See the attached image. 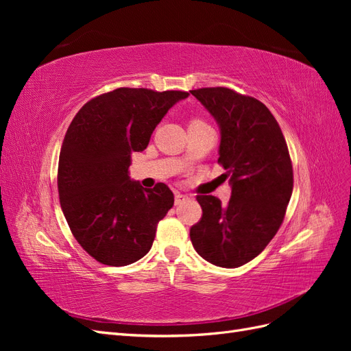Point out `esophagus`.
Wrapping results in <instances>:
<instances>
[{
	"label": "esophagus",
	"instance_id": "esophagus-1",
	"mask_svg": "<svg viewBox=\"0 0 351 351\" xmlns=\"http://www.w3.org/2000/svg\"><path fill=\"white\" fill-rule=\"evenodd\" d=\"M189 197L186 195H182V193H176V199H174V204L176 205H182L184 204V202L187 200Z\"/></svg>",
	"mask_w": 351,
	"mask_h": 351
}]
</instances>
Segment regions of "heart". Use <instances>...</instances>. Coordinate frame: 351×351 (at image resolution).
Listing matches in <instances>:
<instances>
[{
    "mask_svg": "<svg viewBox=\"0 0 351 351\" xmlns=\"http://www.w3.org/2000/svg\"><path fill=\"white\" fill-rule=\"evenodd\" d=\"M196 121H197V120H195V121H192V123H196Z\"/></svg>",
    "mask_w": 351,
    "mask_h": 351,
    "instance_id": "obj_1",
    "label": "heart"
}]
</instances>
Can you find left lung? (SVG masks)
Returning a JSON list of instances; mask_svg holds the SVG:
<instances>
[{
	"label": "left lung",
	"mask_w": 351,
	"mask_h": 351,
	"mask_svg": "<svg viewBox=\"0 0 351 351\" xmlns=\"http://www.w3.org/2000/svg\"><path fill=\"white\" fill-rule=\"evenodd\" d=\"M190 93L214 117L221 133L218 162L230 178L226 206L199 195L202 218L190 228L195 250L221 268L250 262L277 234L293 193V165L275 117L265 105L228 88Z\"/></svg>",
	"instance_id": "8db88e82"
}]
</instances>
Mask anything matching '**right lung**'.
I'll use <instances>...</instances> for the list:
<instances>
[{"label": "right lung", "mask_w": 351, "mask_h": 351, "mask_svg": "<svg viewBox=\"0 0 351 351\" xmlns=\"http://www.w3.org/2000/svg\"><path fill=\"white\" fill-rule=\"evenodd\" d=\"M187 92L120 88L74 117L58 161V195L74 239L93 259L125 267L151 250L156 226L174 205L164 183L143 189L129 176L168 110Z\"/></svg>", "instance_id": "right-lung-1"}]
</instances>
